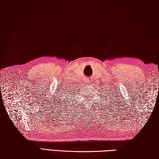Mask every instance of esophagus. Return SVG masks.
Returning <instances> with one entry per match:
<instances>
[{"label": "esophagus", "mask_w": 159, "mask_h": 159, "mask_svg": "<svg viewBox=\"0 0 159 159\" xmlns=\"http://www.w3.org/2000/svg\"><path fill=\"white\" fill-rule=\"evenodd\" d=\"M86 83H90V81H88V82H86Z\"/></svg>", "instance_id": "1"}]
</instances>
